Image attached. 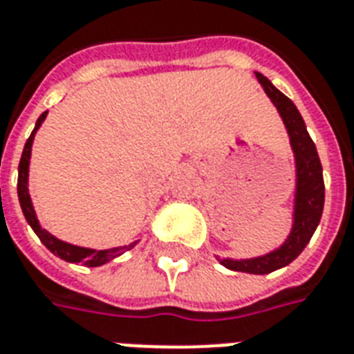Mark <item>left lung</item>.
I'll return each mask as SVG.
<instances>
[{"mask_svg":"<svg viewBox=\"0 0 354 354\" xmlns=\"http://www.w3.org/2000/svg\"><path fill=\"white\" fill-rule=\"evenodd\" d=\"M256 77L261 83L267 96L277 105L280 117L286 124V129L290 133L291 148H293V153H295L297 189L293 228H291L290 236H288L284 245L280 249L269 252V254L250 258V260H230V258H226V260L219 261L232 271L267 274L291 263L308 245L310 237L314 236L315 228H317L321 221V213H323L325 182H323V167H321L315 145L308 131H306L304 120L299 109L295 107V104L288 96L280 93L266 75L256 72Z\"/></svg>","mask_w":354,"mask_h":354,"instance_id":"1","label":"left lung"}]
</instances>
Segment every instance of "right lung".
<instances>
[{
  "label": "right lung",
  "mask_w": 354,
  "mask_h": 354,
  "mask_svg": "<svg viewBox=\"0 0 354 354\" xmlns=\"http://www.w3.org/2000/svg\"><path fill=\"white\" fill-rule=\"evenodd\" d=\"M48 111H44L39 117L37 124H35V129L29 135L26 147H24V152H21L20 165H18V201H20L21 212H24V217L29 223V226L33 228L35 234L39 236V239L44 243V247L50 252H53L55 256H59L61 260H66L70 263H83L87 267H98L104 266L107 261H111L113 258L124 254L126 250L133 249L135 243H129V245H124V247H115V249L107 250H94V249H85V247H75V245H70V243H64L57 237H53L50 232H46L42 226L39 225V219H37V213L33 209V204H31V196H29V189H27V178H29V159H31V147H33V139L37 129L40 128V124L44 122Z\"/></svg>",
  "instance_id": "right-lung-1"
}]
</instances>
